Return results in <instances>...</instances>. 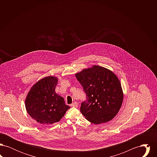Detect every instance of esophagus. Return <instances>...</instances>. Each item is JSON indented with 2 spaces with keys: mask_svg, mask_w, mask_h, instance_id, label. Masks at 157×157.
<instances>
[{
  "mask_svg": "<svg viewBox=\"0 0 157 157\" xmlns=\"http://www.w3.org/2000/svg\"><path fill=\"white\" fill-rule=\"evenodd\" d=\"M71 106H72V107L77 108V107H78V103H77L76 102H74V103H72V104L71 105Z\"/></svg>",
  "mask_w": 157,
  "mask_h": 157,
  "instance_id": "1",
  "label": "esophagus"
}]
</instances>
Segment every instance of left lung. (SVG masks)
Wrapping results in <instances>:
<instances>
[{
	"label": "left lung",
	"instance_id": "8db88e82",
	"mask_svg": "<svg viewBox=\"0 0 157 157\" xmlns=\"http://www.w3.org/2000/svg\"><path fill=\"white\" fill-rule=\"evenodd\" d=\"M86 95L81 112L94 124L106 123L119 112L124 94L117 76L105 67L94 65L75 75Z\"/></svg>",
	"mask_w": 157,
	"mask_h": 157
}]
</instances>
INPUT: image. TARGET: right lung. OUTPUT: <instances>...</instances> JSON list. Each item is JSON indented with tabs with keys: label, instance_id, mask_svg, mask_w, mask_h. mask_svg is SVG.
I'll list each match as a JSON object with an SVG mask.
<instances>
[{
	"label": "right lung",
	"instance_id": "right-lung-1",
	"mask_svg": "<svg viewBox=\"0 0 157 157\" xmlns=\"http://www.w3.org/2000/svg\"><path fill=\"white\" fill-rule=\"evenodd\" d=\"M58 78L46 76L35 83L25 99L26 109L30 117L43 125L59 122L70 107L55 92Z\"/></svg>",
	"mask_w": 157,
	"mask_h": 157
}]
</instances>
